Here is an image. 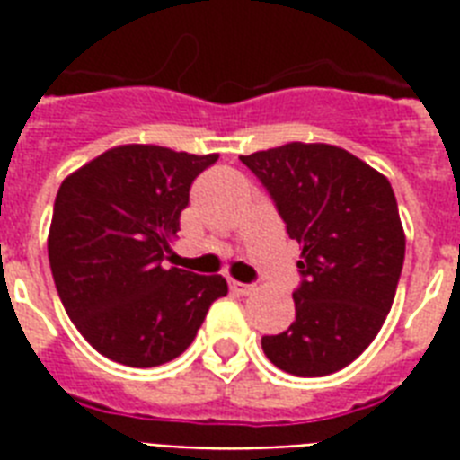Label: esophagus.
<instances>
[{
  "label": "esophagus",
  "instance_id": "esophagus-1",
  "mask_svg": "<svg viewBox=\"0 0 460 460\" xmlns=\"http://www.w3.org/2000/svg\"><path fill=\"white\" fill-rule=\"evenodd\" d=\"M229 287H231V291H234V294H238V296H248V294H252V291H255L251 284H243V281H236V279H231Z\"/></svg>",
  "mask_w": 460,
  "mask_h": 460
}]
</instances>
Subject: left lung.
<instances>
[{
	"label": "left lung",
	"mask_w": 460,
	"mask_h": 460,
	"mask_svg": "<svg viewBox=\"0 0 460 460\" xmlns=\"http://www.w3.org/2000/svg\"><path fill=\"white\" fill-rule=\"evenodd\" d=\"M301 245L296 320L262 336L279 370L322 377L353 363L392 310L406 234L385 173L327 143H287L241 155Z\"/></svg>",
	"instance_id": "left-lung-1"
}]
</instances>
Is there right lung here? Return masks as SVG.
Masks as SVG:
<instances>
[{"label":"right lung","mask_w":460,"mask_h":460,"mask_svg":"<svg viewBox=\"0 0 460 460\" xmlns=\"http://www.w3.org/2000/svg\"><path fill=\"white\" fill-rule=\"evenodd\" d=\"M219 155L117 146L61 181L47 236L54 284L83 339L128 367H155L193 343L222 274L166 267L195 176Z\"/></svg>","instance_id":"1"}]
</instances>
